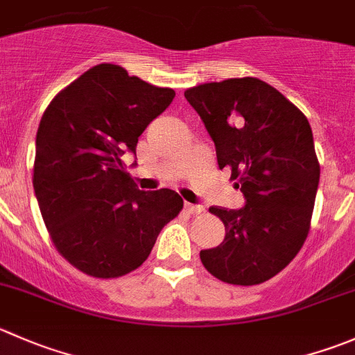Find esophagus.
I'll list each match as a JSON object with an SVG mask.
<instances>
[{
	"label": "esophagus",
	"mask_w": 355,
	"mask_h": 355,
	"mask_svg": "<svg viewBox=\"0 0 355 355\" xmlns=\"http://www.w3.org/2000/svg\"><path fill=\"white\" fill-rule=\"evenodd\" d=\"M185 209H187L189 213H192V215H198V213H201L202 209V205H192V202H185Z\"/></svg>",
	"instance_id": "34e87169"
}]
</instances>
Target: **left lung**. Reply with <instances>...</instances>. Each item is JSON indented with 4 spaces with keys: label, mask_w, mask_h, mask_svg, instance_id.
I'll list each match as a JSON object with an SVG mask.
<instances>
[{
    "label": "left lung",
    "mask_w": 355,
    "mask_h": 355,
    "mask_svg": "<svg viewBox=\"0 0 355 355\" xmlns=\"http://www.w3.org/2000/svg\"><path fill=\"white\" fill-rule=\"evenodd\" d=\"M185 98L215 144L220 170H232L244 196L243 208H209L225 237L201 250L202 265L223 283H263L297 257L311 227L321 173L311 125L257 78L206 83Z\"/></svg>",
    "instance_id": "obj_1"
}]
</instances>
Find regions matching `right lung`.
<instances>
[{
    "label": "right lung",
    "mask_w": 355,
    "mask_h": 355,
    "mask_svg": "<svg viewBox=\"0 0 355 355\" xmlns=\"http://www.w3.org/2000/svg\"><path fill=\"white\" fill-rule=\"evenodd\" d=\"M175 98L119 65L101 64L60 92L36 133L34 194L62 257L109 279L144 263L184 201L170 189L140 191L123 154ZM137 164V161H133Z\"/></svg>",
    "instance_id": "obj_1"
}]
</instances>
